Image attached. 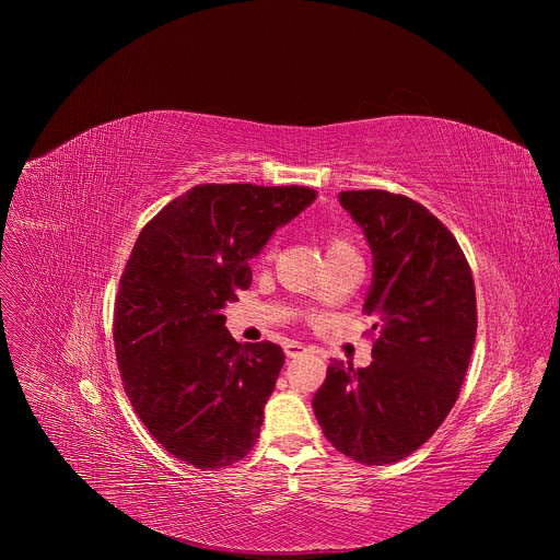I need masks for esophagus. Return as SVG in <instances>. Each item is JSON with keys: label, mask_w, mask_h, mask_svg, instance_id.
Listing matches in <instances>:
<instances>
[{"label": "esophagus", "mask_w": 560, "mask_h": 560, "mask_svg": "<svg viewBox=\"0 0 560 560\" xmlns=\"http://www.w3.org/2000/svg\"><path fill=\"white\" fill-rule=\"evenodd\" d=\"M303 352H305V346H301V343H296V341L285 343V357L294 359V357H299V354H303Z\"/></svg>", "instance_id": "obj_1"}]
</instances>
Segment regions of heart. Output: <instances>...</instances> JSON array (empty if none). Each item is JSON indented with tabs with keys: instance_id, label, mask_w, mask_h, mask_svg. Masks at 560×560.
<instances>
[{
	"instance_id": "heart-1",
	"label": "heart",
	"mask_w": 560,
	"mask_h": 560,
	"mask_svg": "<svg viewBox=\"0 0 560 560\" xmlns=\"http://www.w3.org/2000/svg\"><path fill=\"white\" fill-rule=\"evenodd\" d=\"M346 253H354V246L348 242L346 236L341 234H328L326 238V257H337V255H346ZM264 261H270L272 259V248H268L264 255H261Z\"/></svg>"
}]
</instances>
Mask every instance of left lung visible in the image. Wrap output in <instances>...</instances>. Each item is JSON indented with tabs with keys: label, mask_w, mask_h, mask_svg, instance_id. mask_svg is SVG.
<instances>
[{
	"label": "left lung",
	"mask_w": 560,
	"mask_h": 560,
	"mask_svg": "<svg viewBox=\"0 0 560 560\" xmlns=\"http://www.w3.org/2000/svg\"><path fill=\"white\" fill-rule=\"evenodd\" d=\"M374 272L372 363L335 361L312 398L326 439L352 460L387 465L419 450L454 408L476 339V292L454 234L421 203L387 190H346Z\"/></svg>",
	"instance_id": "8db88e82"
}]
</instances>
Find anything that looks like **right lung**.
<instances>
[{
    "label": "right lung",
    "mask_w": 560,
    "mask_h": 560,
    "mask_svg": "<svg viewBox=\"0 0 560 560\" xmlns=\"http://www.w3.org/2000/svg\"><path fill=\"white\" fill-rule=\"evenodd\" d=\"M316 199L305 186L201 184L139 232L119 279L113 339L124 389L148 432L199 469L242 460L283 368L277 343H236L225 303L250 259Z\"/></svg>",
    "instance_id": "1"
}]
</instances>
